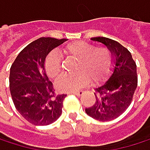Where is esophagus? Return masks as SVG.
I'll return each instance as SVG.
<instances>
[{"instance_id":"obj_1","label":"esophagus","mask_w":150,"mask_h":150,"mask_svg":"<svg viewBox=\"0 0 150 150\" xmlns=\"http://www.w3.org/2000/svg\"><path fill=\"white\" fill-rule=\"evenodd\" d=\"M74 95H76V96H82L83 94V91H74V92H73Z\"/></svg>"}]
</instances>
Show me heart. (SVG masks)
I'll list each match as a JSON object with an SVG mask.
<instances>
[{
    "label": "heart",
    "instance_id": "heart-1",
    "mask_svg": "<svg viewBox=\"0 0 150 150\" xmlns=\"http://www.w3.org/2000/svg\"><path fill=\"white\" fill-rule=\"evenodd\" d=\"M67 57L76 59L74 74H61L55 82L56 88L60 91H74L88 82V77L92 82H99L108 73L111 66V55L104 47L94 48L84 42H74L64 48ZM45 71L50 78H56L61 70V57L56 50L50 52L45 60Z\"/></svg>",
    "mask_w": 150,
    "mask_h": 150
}]
</instances>
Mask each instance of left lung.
<instances>
[{
	"label": "left lung",
	"mask_w": 150,
	"mask_h": 150,
	"mask_svg": "<svg viewBox=\"0 0 150 150\" xmlns=\"http://www.w3.org/2000/svg\"><path fill=\"white\" fill-rule=\"evenodd\" d=\"M91 40L107 46L113 66L108 81L95 89V104L85 108V112L99 121H110L121 115L132 100L138 83L136 63L131 52L119 42L106 37H93Z\"/></svg>",
	"instance_id": "left-lung-1"
}]
</instances>
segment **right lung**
<instances>
[{
  "mask_svg": "<svg viewBox=\"0 0 150 150\" xmlns=\"http://www.w3.org/2000/svg\"><path fill=\"white\" fill-rule=\"evenodd\" d=\"M66 39L41 37L24 48L11 65L9 91L17 110L35 125L54 123L62 114L66 94L55 96L45 71L49 53Z\"/></svg>",
  "mask_w": 150,
  "mask_h": 150,
  "instance_id": "obj_1",
  "label": "right lung"
}]
</instances>
